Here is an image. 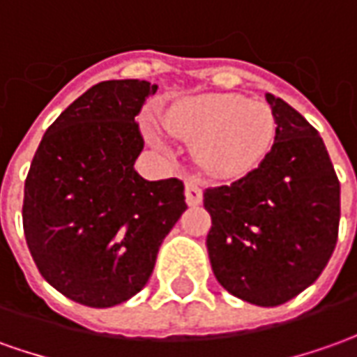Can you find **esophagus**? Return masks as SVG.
<instances>
[{"mask_svg": "<svg viewBox=\"0 0 357 357\" xmlns=\"http://www.w3.org/2000/svg\"><path fill=\"white\" fill-rule=\"evenodd\" d=\"M185 201H188L189 207H195L203 201V191L199 188L195 181H188L185 183Z\"/></svg>", "mask_w": 357, "mask_h": 357, "instance_id": "34e87169", "label": "esophagus"}]
</instances>
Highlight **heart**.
<instances>
[{
    "mask_svg": "<svg viewBox=\"0 0 357 357\" xmlns=\"http://www.w3.org/2000/svg\"><path fill=\"white\" fill-rule=\"evenodd\" d=\"M169 135L197 142L195 160L215 178H238L256 168L275 137V117L261 101L236 93L183 97L164 113ZM160 142L154 130H148Z\"/></svg>",
    "mask_w": 357,
    "mask_h": 357,
    "instance_id": "1",
    "label": "heart"
}]
</instances>
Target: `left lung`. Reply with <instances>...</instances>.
<instances>
[{"instance_id": "left-lung-1", "label": "left lung", "mask_w": 357, "mask_h": 357, "mask_svg": "<svg viewBox=\"0 0 357 357\" xmlns=\"http://www.w3.org/2000/svg\"><path fill=\"white\" fill-rule=\"evenodd\" d=\"M275 117L273 146L230 185L209 188L203 205L213 273L230 295L278 307L317 281L340 222V181L321 135L299 111L266 93Z\"/></svg>"}]
</instances>
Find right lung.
I'll return each mask as SVG.
<instances>
[{
	"label": "right lung",
	"mask_w": 357,
	"mask_h": 357,
	"mask_svg": "<svg viewBox=\"0 0 357 357\" xmlns=\"http://www.w3.org/2000/svg\"><path fill=\"white\" fill-rule=\"evenodd\" d=\"M158 86L109 79L46 128L25 179L23 230L40 275L86 307L130 299L152 275L160 244L188 209L183 181H148L135 121Z\"/></svg>",
	"instance_id": "right-lung-1"
}]
</instances>
